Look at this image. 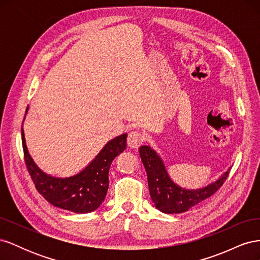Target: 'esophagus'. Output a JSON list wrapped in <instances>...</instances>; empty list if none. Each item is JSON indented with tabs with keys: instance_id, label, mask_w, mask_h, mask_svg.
<instances>
[{
	"instance_id": "obj_1",
	"label": "esophagus",
	"mask_w": 260,
	"mask_h": 260,
	"mask_svg": "<svg viewBox=\"0 0 260 260\" xmlns=\"http://www.w3.org/2000/svg\"><path fill=\"white\" fill-rule=\"evenodd\" d=\"M146 140V137L143 132L132 131L128 136V145L131 148H138Z\"/></svg>"
}]
</instances>
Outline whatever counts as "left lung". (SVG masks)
Returning a JSON list of instances; mask_svg holds the SVG:
<instances>
[{"mask_svg":"<svg viewBox=\"0 0 260 260\" xmlns=\"http://www.w3.org/2000/svg\"><path fill=\"white\" fill-rule=\"evenodd\" d=\"M139 152L147 175L151 199L155 207L165 214L187 211L216 193L229 176L230 168L215 182L196 190H186L170 179L162 159L151 146H141Z\"/></svg>","mask_w":260,"mask_h":260,"instance_id":"8db88e82","label":"left lung"}]
</instances>
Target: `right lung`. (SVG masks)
<instances>
[{"label": "right lung", "mask_w": 260, "mask_h": 260, "mask_svg": "<svg viewBox=\"0 0 260 260\" xmlns=\"http://www.w3.org/2000/svg\"><path fill=\"white\" fill-rule=\"evenodd\" d=\"M21 141L26 167L38 192L55 207L88 214L98 209L105 200L109 168L115 157L127 147V133L109 141L82 171L67 178L50 176L37 166L29 155L22 127Z\"/></svg>", "instance_id": "1"}]
</instances>
